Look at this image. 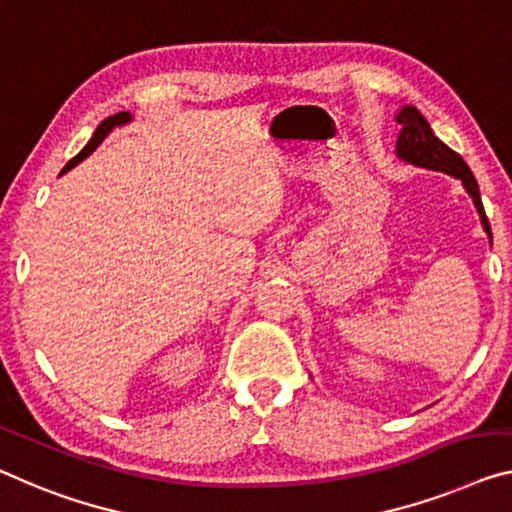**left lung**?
Segmentation results:
<instances>
[{
  "instance_id": "left-lung-1",
  "label": "left lung",
  "mask_w": 512,
  "mask_h": 512,
  "mask_svg": "<svg viewBox=\"0 0 512 512\" xmlns=\"http://www.w3.org/2000/svg\"><path fill=\"white\" fill-rule=\"evenodd\" d=\"M396 123L400 125L398 141H396V155L400 162L412 164V167L419 169H430V171H442L453 178H458L462 187H465L467 194L474 201V206L481 215V224L487 233V238L492 242V229L490 222L485 217V208L481 201V190H478V183L467 162L462 157L451 151L442 139H439L435 132H432L430 123L423 119V114L412 105H403L396 114Z\"/></svg>"
}]
</instances>
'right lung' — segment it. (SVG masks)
Here are the masks:
<instances>
[{"mask_svg": "<svg viewBox=\"0 0 512 512\" xmlns=\"http://www.w3.org/2000/svg\"><path fill=\"white\" fill-rule=\"evenodd\" d=\"M132 121V114L130 112H119V114H114V116H107L105 121H102L98 128H96V132H93V137L89 139V144H86L80 153H77L73 160H70L66 167H64V171H61V174H66V171H70L73 167H77V164H80L84 157H89L93 151H96V148L102 144V139H105L109 132H112L114 128H121V125H125V123H130Z\"/></svg>", "mask_w": 512, "mask_h": 512, "instance_id": "right-lung-1", "label": "right lung"}]
</instances>
